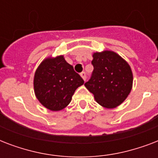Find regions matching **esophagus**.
I'll return each mask as SVG.
<instances>
[{
	"label": "esophagus",
	"instance_id": "obj_1",
	"mask_svg": "<svg viewBox=\"0 0 158 158\" xmlns=\"http://www.w3.org/2000/svg\"><path fill=\"white\" fill-rule=\"evenodd\" d=\"M80 75H81V77L83 78V79H84V81L86 80L87 77H86V73L85 72H82V73H80Z\"/></svg>",
	"mask_w": 158,
	"mask_h": 158
}]
</instances>
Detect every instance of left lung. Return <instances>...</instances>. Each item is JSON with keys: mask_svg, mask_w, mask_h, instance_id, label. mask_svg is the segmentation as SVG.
I'll list each match as a JSON object with an SVG mask.
<instances>
[{"mask_svg": "<svg viewBox=\"0 0 158 158\" xmlns=\"http://www.w3.org/2000/svg\"><path fill=\"white\" fill-rule=\"evenodd\" d=\"M94 71L84 85L94 95L96 102L106 108L120 105L130 94L133 74L127 62L111 51L95 52Z\"/></svg>", "mask_w": 158, "mask_h": 158, "instance_id": "8db88e82", "label": "left lung"}]
</instances>
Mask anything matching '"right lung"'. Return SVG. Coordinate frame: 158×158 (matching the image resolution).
<instances>
[{
  "label": "right lung",
  "instance_id": "add662e5",
  "mask_svg": "<svg viewBox=\"0 0 158 158\" xmlns=\"http://www.w3.org/2000/svg\"><path fill=\"white\" fill-rule=\"evenodd\" d=\"M84 79L63 56L47 58L38 67L33 86L38 101L51 110H60L71 102L74 91Z\"/></svg>",
  "mask_w": 158,
  "mask_h": 158
}]
</instances>
